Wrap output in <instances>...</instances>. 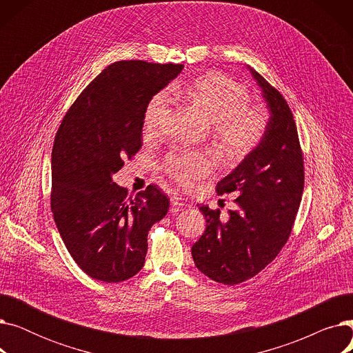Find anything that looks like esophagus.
<instances>
[{
    "instance_id": "obj_1",
    "label": "esophagus",
    "mask_w": 353,
    "mask_h": 353,
    "mask_svg": "<svg viewBox=\"0 0 353 353\" xmlns=\"http://www.w3.org/2000/svg\"><path fill=\"white\" fill-rule=\"evenodd\" d=\"M170 201H172V206H173L174 209L190 208V203H189L186 199H184V197L177 196V194H173V196L170 197Z\"/></svg>"
}]
</instances>
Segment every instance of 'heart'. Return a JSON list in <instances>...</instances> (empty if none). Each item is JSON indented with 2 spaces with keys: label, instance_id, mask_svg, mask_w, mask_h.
Masks as SVG:
<instances>
[{
  "label": "heart",
  "instance_id": "1",
  "mask_svg": "<svg viewBox=\"0 0 353 353\" xmlns=\"http://www.w3.org/2000/svg\"><path fill=\"white\" fill-rule=\"evenodd\" d=\"M176 94L188 99L212 123L210 136L217 150L230 160H240L253 153L263 141L268 127V111L250 104L249 90L220 72H210L176 88ZM172 96L159 91L147 103L144 128L153 133L170 113ZM217 159L201 152H172L163 160V170L184 188L210 174Z\"/></svg>",
  "mask_w": 353,
  "mask_h": 353
}]
</instances>
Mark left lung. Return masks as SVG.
<instances>
[{"label": "left lung", "mask_w": 353, "mask_h": 353, "mask_svg": "<svg viewBox=\"0 0 353 353\" xmlns=\"http://www.w3.org/2000/svg\"><path fill=\"white\" fill-rule=\"evenodd\" d=\"M270 108L268 133L256 150L221 179L217 194H239L236 210L199 206L206 230L192 248L196 268L212 281L237 285L263 270L286 245L303 193L298 128L285 97L250 68Z\"/></svg>", "instance_id": "8db88e82"}]
</instances>
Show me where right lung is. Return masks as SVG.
<instances>
[{"label":"right lung","mask_w":353,"mask_h":353,"mask_svg":"<svg viewBox=\"0 0 353 353\" xmlns=\"http://www.w3.org/2000/svg\"><path fill=\"white\" fill-rule=\"evenodd\" d=\"M183 64L123 60L104 68L65 113L51 153V210L80 269L105 283L144 266L147 234L170 208L156 184L136 197L111 179L143 145L147 103Z\"/></svg>","instance_id":"right-lung-1"}]
</instances>
